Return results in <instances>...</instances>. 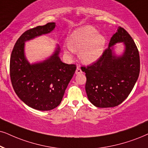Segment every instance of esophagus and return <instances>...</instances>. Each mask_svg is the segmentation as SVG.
Listing matches in <instances>:
<instances>
[{
	"label": "esophagus",
	"mask_w": 148,
	"mask_h": 148,
	"mask_svg": "<svg viewBox=\"0 0 148 148\" xmlns=\"http://www.w3.org/2000/svg\"><path fill=\"white\" fill-rule=\"evenodd\" d=\"M82 72H82L81 69H80L79 67H77V68H76V74H81Z\"/></svg>",
	"instance_id": "34e87169"
}]
</instances>
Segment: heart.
<instances>
[{"label": "heart", "instance_id": "heart-1", "mask_svg": "<svg viewBox=\"0 0 148 148\" xmlns=\"http://www.w3.org/2000/svg\"><path fill=\"white\" fill-rule=\"evenodd\" d=\"M106 45L104 35L91 26H85L76 29L68 39V44L64 46L65 53L79 51V57L85 64H92L103 54Z\"/></svg>", "mask_w": 148, "mask_h": 148}]
</instances>
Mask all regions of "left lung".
Masks as SVG:
<instances>
[{
	"label": "left lung",
	"instance_id": "8db88e82",
	"mask_svg": "<svg viewBox=\"0 0 148 148\" xmlns=\"http://www.w3.org/2000/svg\"><path fill=\"white\" fill-rule=\"evenodd\" d=\"M123 42L124 53L117 56L113 46ZM87 77L85 91L88 99L99 108L118 106L131 92L140 72V58L134 40L124 28L119 27L110 40L108 48L98 61L81 67Z\"/></svg>",
	"mask_w": 148,
	"mask_h": 148
}]
</instances>
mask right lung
<instances>
[{
	"label": "right lung",
	"instance_id": "1",
	"mask_svg": "<svg viewBox=\"0 0 148 148\" xmlns=\"http://www.w3.org/2000/svg\"><path fill=\"white\" fill-rule=\"evenodd\" d=\"M55 22L25 31L14 45L10 58L11 81L17 96L30 107L50 111L59 105L72 79L76 66L66 64L59 57L60 48L46 59L30 64L24 55V43L48 34L55 28Z\"/></svg>",
	"mask_w": 148,
	"mask_h": 148
}]
</instances>
